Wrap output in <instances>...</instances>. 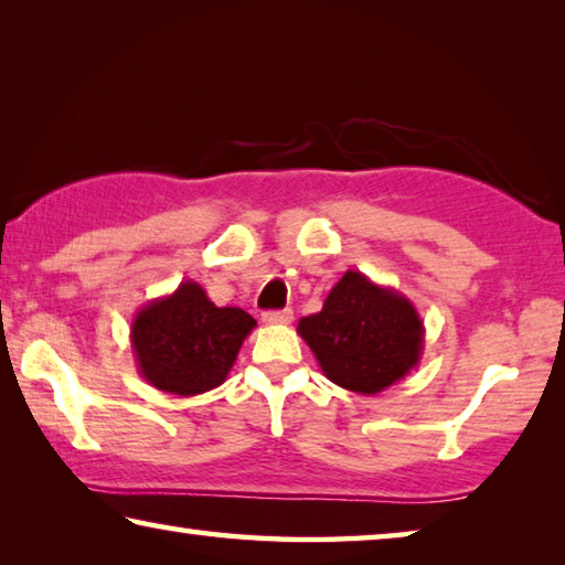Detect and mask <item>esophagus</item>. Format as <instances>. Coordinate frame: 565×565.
Returning <instances> with one entry per match:
<instances>
[{
  "label": "esophagus",
  "mask_w": 565,
  "mask_h": 565,
  "mask_svg": "<svg viewBox=\"0 0 565 565\" xmlns=\"http://www.w3.org/2000/svg\"><path fill=\"white\" fill-rule=\"evenodd\" d=\"M294 319V313L289 309L284 311H266L262 321L266 323V327H284V323H289Z\"/></svg>",
  "instance_id": "34e87169"
}]
</instances>
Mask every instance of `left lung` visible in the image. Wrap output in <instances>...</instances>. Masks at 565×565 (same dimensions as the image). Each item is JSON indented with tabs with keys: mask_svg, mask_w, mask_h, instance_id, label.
I'll use <instances>...</instances> for the list:
<instances>
[{
	"mask_svg": "<svg viewBox=\"0 0 565 565\" xmlns=\"http://www.w3.org/2000/svg\"><path fill=\"white\" fill-rule=\"evenodd\" d=\"M323 376L361 396H376L418 366L426 329L416 306L391 286L349 269L319 313L299 321Z\"/></svg>",
	"mask_w": 565,
	"mask_h": 565,
	"instance_id": "1",
	"label": "left lung"
}]
</instances>
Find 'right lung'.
I'll return each instance as SVG.
<instances>
[{
	"label": "right lung",
	"mask_w": 565,
	"mask_h": 565,
	"mask_svg": "<svg viewBox=\"0 0 565 565\" xmlns=\"http://www.w3.org/2000/svg\"><path fill=\"white\" fill-rule=\"evenodd\" d=\"M256 321L238 306H216L196 281L149 303L131 319V351L141 379L171 396L222 386Z\"/></svg>",
	"instance_id": "obj_1"
}]
</instances>
